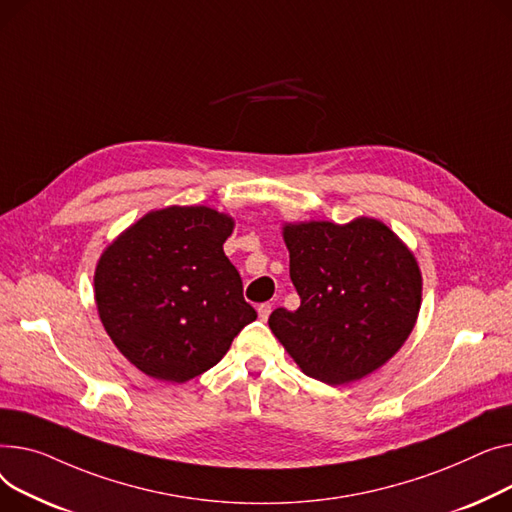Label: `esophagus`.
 <instances>
[{
	"mask_svg": "<svg viewBox=\"0 0 512 512\" xmlns=\"http://www.w3.org/2000/svg\"><path fill=\"white\" fill-rule=\"evenodd\" d=\"M270 312H273V306H270V304H260V306H258V318H260L262 322L268 320Z\"/></svg>",
	"mask_w": 512,
	"mask_h": 512,
	"instance_id": "1",
	"label": "esophagus"
}]
</instances>
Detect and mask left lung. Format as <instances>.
Returning a JSON list of instances; mask_svg holds the SVG:
<instances>
[{
  "mask_svg": "<svg viewBox=\"0 0 512 512\" xmlns=\"http://www.w3.org/2000/svg\"><path fill=\"white\" fill-rule=\"evenodd\" d=\"M302 304L275 310L273 335L306 376L339 386L382 368L422 308V270L403 239L372 217L283 223Z\"/></svg>",
  "mask_w": 512,
  "mask_h": 512,
  "instance_id": "left-lung-1",
  "label": "left lung"
}]
</instances>
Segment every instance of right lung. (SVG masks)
<instances>
[{
	"instance_id": "1",
	"label": "right lung",
	"mask_w": 512,
	"mask_h": 512,
	"mask_svg": "<svg viewBox=\"0 0 512 512\" xmlns=\"http://www.w3.org/2000/svg\"><path fill=\"white\" fill-rule=\"evenodd\" d=\"M235 219L210 206L150 210L119 233L95 268L99 318L132 366L188 382L219 364L256 320L223 252Z\"/></svg>"
}]
</instances>
